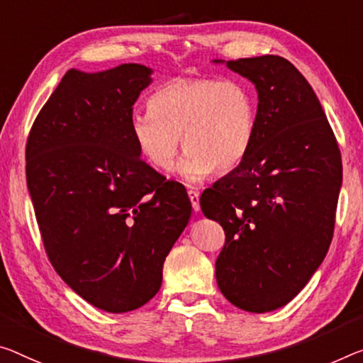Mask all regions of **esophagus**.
Returning <instances> with one entry per match:
<instances>
[{"mask_svg": "<svg viewBox=\"0 0 363 363\" xmlns=\"http://www.w3.org/2000/svg\"><path fill=\"white\" fill-rule=\"evenodd\" d=\"M188 198L189 201H191V206L194 211H199V193L196 191V189H188Z\"/></svg>", "mask_w": 363, "mask_h": 363, "instance_id": "1", "label": "esophagus"}]
</instances>
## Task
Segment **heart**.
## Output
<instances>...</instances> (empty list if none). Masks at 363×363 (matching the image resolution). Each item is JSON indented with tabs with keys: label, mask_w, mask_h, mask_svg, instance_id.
Segmentation results:
<instances>
[{
	"label": "heart",
	"mask_w": 363,
	"mask_h": 363,
	"mask_svg": "<svg viewBox=\"0 0 363 363\" xmlns=\"http://www.w3.org/2000/svg\"><path fill=\"white\" fill-rule=\"evenodd\" d=\"M147 107L131 115L130 131L141 157L155 170L174 167L180 138L186 152L178 172L189 183L214 170H233L252 150L258 100L237 77H177L152 92Z\"/></svg>",
	"instance_id": "obj_1"
}]
</instances>
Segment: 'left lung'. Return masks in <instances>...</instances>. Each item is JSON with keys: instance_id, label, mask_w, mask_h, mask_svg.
I'll return each mask as SVG.
<instances>
[{"instance_id": "1", "label": "left lung", "mask_w": 363, "mask_h": 363, "mask_svg": "<svg viewBox=\"0 0 363 363\" xmlns=\"http://www.w3.org/2000/svg\"><path fill=\"white\" fill-rule=\"evenodd\" d=\"M220 63V60H216ZM258 91L252 150L204 189L199 204L219 222L225 243L217 286L252 313L287 305L330 248L342 162L320 100L295 66L277 55L227 61Z\"/></svg>"}]
</instances>
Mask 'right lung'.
I'll return each mask as SVG.
<instances>
[{
	"mask_svg": "<svg viewBox=\"0 0 363 363\" xmlns=\"http://www.w3.org/2000/svg\"><path fill=\"white\" fill-rule=\"evenodd\" d=\"M152 69H69L26 146V175L50 263L77 295L108 313L147 303L191 216L182 183L139 157L130 118Z\"/></svg>",
	"mask_w": 363,
	"mask_h": 363,
	"instance_id": "1",
	"label": "right lung"
}]
</instances>
